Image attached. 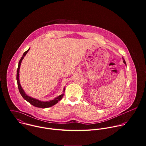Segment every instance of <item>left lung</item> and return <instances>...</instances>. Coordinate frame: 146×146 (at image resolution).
Listing matches in <instances>:
<instances>
[{
  "mask_svg": "<svg viewBox=\"0 0 146 146\" xmlns=\"http://www.w3.org/2000/svg\"><path fill=\"white\" fill-rule=\"evenodd\" d=\"M123 58V63H124V64H125V65H126V61H125V60H124V58Z\"/></svg>",
  "mask_w": 146,
  "mask_h": 146,
  "instance_id": "8db88e82",
  "label": "left lung"
}]
</instances>
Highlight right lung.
I'll use <instances>...</instances> for the list:
<instances>
[{"instance_id": "add662e5", "label": "right lung", "mask_w": 146, "mask_h": 146, "mask_svg": "<svg viewBox=\"0 0 146 146\" xmlns=\"http://www.w3.org/2000/svg\"><path fill=\"white\" fill-rule=\"evenodd\" d=\"M30 48H29L27 51H25L24 53L23 56L21 57V59L20 60L19 62V65H18V68H17V74H16V80H17V86H18V88H19V92L20 93V94L21 95V96L23 97V98L26 100L27 102H28L29 104H31L32 105L37 107V108H42V109H45V108H48L49 107H51L53 105H54L55 104H56L59 101H60L63 96H64V93L60 95L59 96H58L57 97L55 98L54 99L50 100V101H42L38 100H37L36 98L31 97L29 96H28V95L26 94V93H25V92L24 91V90L23 89L20 83V80H19V70H20V65L21 63L22 60H23L24 56L26 55V54L28 53V52L29 51ZM65 87L64 89L63 90V92L64 93L65 92Z\"/></svg>"}]
</instances>
